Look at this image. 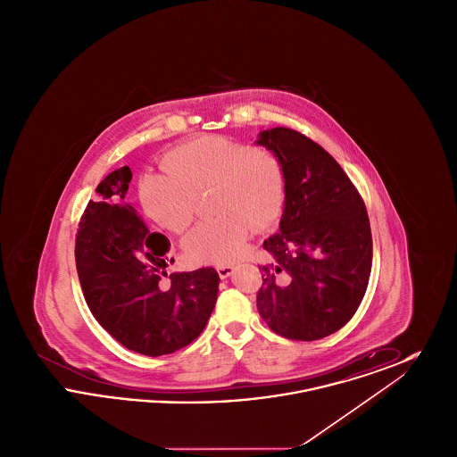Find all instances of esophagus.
Returning <instances> with one entry per match:
<instances>
[{
	"label": "esophagus",
	"instance_id": "esophagus-1",
	"mask_svg": "<svg viewBox=\"0 0 457 457\" xmlns=\"http://www.w3.org/2000/svg\"><path fill=\"white\" fill-rule=\"evenodd\" d=\"M218 272L220 279H228L235 272V267H231V265H219Z\"/></svg>",
	"mask_w": 457,
	"mask_h": 457
}]
</instances>
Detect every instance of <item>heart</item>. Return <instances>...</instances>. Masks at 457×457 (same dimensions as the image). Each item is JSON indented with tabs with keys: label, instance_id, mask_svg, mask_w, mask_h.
I'll use <instances>...</instances> for the list:
<instances>
[{
	"label": "heart",
	"instance_id": "1",
	"mask_svg": "<svg viewBox=\"0 0 457 457\" xmlns=\"http://www.w3.org/2000/svg\"><path fill=\"white\" fill-rule=\"evenodd\" d=\"M170 173L145 174L140 202L164 229L185 231L195 198L209 192V211L187 235L183 248L196 262L238 261L252 229H265L281 216L284 173L279 159L261 147H243L222 137H200L166 155Z\"/></svg>",
	"mask_w": 457,
	"mask_h": 457
}]
</instances>
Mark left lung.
<instances>
[{
  "mask_svg": "<svg viewBox=\"0 0 457 457\" xmlns=\"http://www.w3.org/2000/svg\"><path fill=\"white\" fill-rule=\"evenodd\" d=\"M284 173L279 233L263 241L257 308L276 334L315 341L339 330L361 303L371 270L369 214L337 161L291 129H270L255 142Z\"/></svg>",
  "mask_w": 457,
  "mask_h": 457,
  "instance_id": "8db88e82",
  "label": "left lung"
}]
</instances>
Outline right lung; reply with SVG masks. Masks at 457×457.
Segmentation results:
<instances>
[{
  "instance_id": "obj_1",
  "label": "right lung",
  "mask_w": 457,
  "mask_h": 457,
  "mask_svg": "<svg viewBox=\"0 0 457 457\" xmlns=\"http://www.w3.org/2000/svg\"><path fill=\"white\" fill-rule=\"evenodd\" d=\"M130 181L123 166L97 185L77 231V272L96 320L125 348L161 356L200 336L220 279L212 267H202L173 272L162 286L171 243L138 218L127 196Z\"/></svg>"
}]
</instances>
